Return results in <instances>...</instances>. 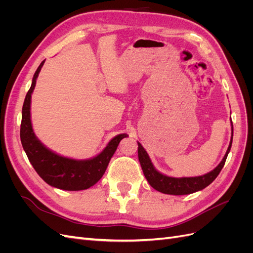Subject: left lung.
Here are the masks:
<instances>
[{
	"instance_id": "left-lung-1",
	"label": "left lung",
	"mask_w": 253,
	"mask_h": 253,
	"mask_svg": "<svg viewBox=\"0 0 253 253\" xmlns=\"http://www.w3.org/2000/svg\"><path fill=\"white\" fill-rule=\"evenodd\" d=\"M232 138H233V126H232L231 140H230V143H229L228 150L226 152L223 160H221L219 165L211 172L207 173L203 176H196V177L175 178V177H170V176L159 173L155 169L154 166H153L147 151L143 149V147L139 142H138V159H139V163L145 178H147L151 187H153L155 190L165 194H171V195L191 194L205 189L217 177V175L219 174L220 170L223 169V167L226 163L229 152H230Z\"/></svg>"
}]
</instances>
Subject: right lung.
Returning a JSON list of instances; mask_svg holds the SVG:
<instances>
[{
	"label": "right lung",
	"mask_w": 253,
	"mask_h": 253,
	"mask_svg": "<svg viewBox=\"0 0 253 253\" xmlns=\"http://www.w3.org/2000/svg\"><path fill=\"white\" fill-rule=\"evenodd\" d=\"M44 62L45 60L42 61V63L37 68L32 86L27 91L24 104H23L20 129L23 149L36 172L49 186L66 191L88 189L102 177L111 158L117 150L119 142L122 138L127 137V135L119 134L114 137L100 154L85 160H76L60 156L44 147V144L36 137L32 120H30L32 94Z\"/></svg>",
	"instance_id": "obj_1"
}]
</instances>
